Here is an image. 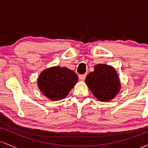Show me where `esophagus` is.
I'll return each mask as SVG.
<instances>
[{
    "label": "esophagus",
    "instance_id": "esophagus-1",
    "mask_svg": "<svg viewBox=\"0 0 148 148\" xmlns=\"http://www.w3.org/2000/svg\"><path fill=\"white\" fill-rule=\"evenodd\" d=\"M86 74H81V75H79V80L80 81H84L85 79H86Z\"/></svg>",
    "mask_w": 148,
    "mask_h": 148
}]
</instances>
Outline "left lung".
<instances>
[{"mask_svg": "<svg viewBox=\"0 0 148 148\" xmlns=\"http://www.w3.org/2000/svg\"><path fill=\"white\" fill-rule=\"evenodd\" d=\"M85 82L95 98L104 102L114 99L121 88L115 68L105 64L95 66L94 71L88 74Z\"/></svg>", "mask_w": 148, "mask_h": 148, "instance_id": "left-lung-1", "label": "left lung"}]
</instances>
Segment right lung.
<instances>
[{
	"label": "right lung",
	"mask_w": 148,
	"mask_h": 148,
	"mask_svg": "<svg viewBox=\"0 0 148 148\" xmlns=\"http://www.w3.org/2000/svg\"><path fill=\"white\" fill-rule=\"evenodd\" d=\"M78 76L65 67H51L40 73L37 86L44 95L52 101L65 98L77 83Z\"/></svg>",
	"instance_id": "right-lung-1"
}]
</instances>
